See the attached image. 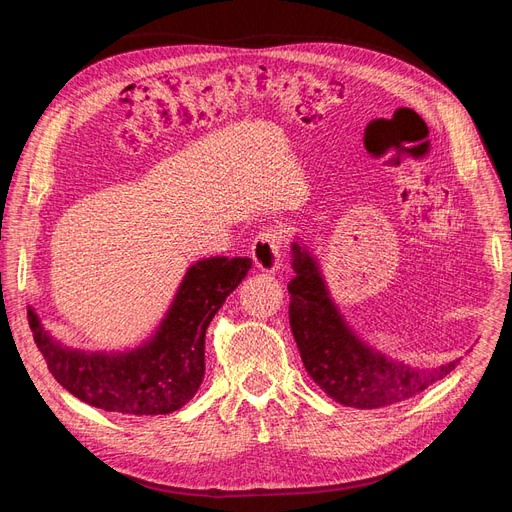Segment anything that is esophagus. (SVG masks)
Returning a JSON list of instances; mask_svg holds the SVG:
<instances>
[{
    "label": "esophagus",
    "instance_id": "34e87169",
    "mask_svg": "<svg viewBox=\"0 0 512 512\" xmlns=\"http://www.w3.org/2000/svg\"><path fill=\"white\" fill-rule=\"evenodd\" d=\"M282 254H284L282 230H277L273 226L260 230L256 239H254V243H252V258L256 262V267L260 271L273 273V271L280 269Z\"/></svg>",
    "mask_w": 512,
    "mask_h": 512
}]
</instances>
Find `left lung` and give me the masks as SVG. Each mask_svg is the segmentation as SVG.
<instances>
[{
  "label": "left lung",
  "mask_w": 512,
  "mask_h": 512,
  "mask_svg": "<svg viewBox=\"0 0 512 512\" xmlns=\"http://www.w3.org/2000/svg\"><path fill=\"white\" fill-rule=\"evenodd\" d=\"M292 269L297 275L288 284V314L294 342L307 374L337 404L361 410L399 404L451 374L459 363L418 369L376 352L348 329L303 243H292Z\"/></svg>",
  "instance_id": "8db88e82"
}]
</instances>
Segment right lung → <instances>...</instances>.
I'll return each mask as SVG.
<instances>
[{
  "mask_svg": "<svg viewBox=\"0 0 512 512\" xmlns=\"http://www.w3.org/2000/svg\"><path fill=\"white\" fill-rule=\"evenodd\" d=\"M250 267V258L198 260L151 342L130 352L70 350L42 329L32 307L27 320L49 371L74 397L117 414H168L196 395L205 378L209 322Z\"/></svg>",
  "mask_w": 512,
  "mask_h": 512,
  "instance_id": "right-lung-1",
  "label": "right lung"
}]
</instances>
